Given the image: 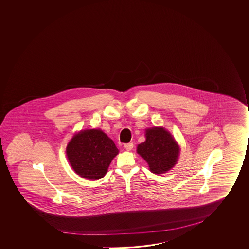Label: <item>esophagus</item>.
I'll use <instances>...</instances> for the list:
<instances>
[{
    "mask_svg": "<svg viewBox=\"0 0 249 249\" xmlns=\"http://www.w3.org/2000/svg\"><path fill=\"white\" fill-rule=\"evenodd\" d=\"M134 147V144L133 143H126V144H124V148L127 151H130L132 148Z\"/></svg>",
    "mask_w": 249,
    "mask_h": 249,
    "instance_id": "1",
    "label": "esophagus"
}]
</instances>
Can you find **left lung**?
<instances>
[{"mask_svg": "<svg viewBox=\"0 0 249 249\" xmlns=\"http://www.w3.org/2000/svg\"><path fill=\"white\" fill-rule=\"evenodd\" d=\"M137 153L147 161L152 173L163 174L175 166L179 147L163 127H153L146 130V141L138 145Z\"/></svg>", "mask_w": 249, "mask_h": 249, "instance_id": "8db88e82", "label": "left lung"}]
</instances>
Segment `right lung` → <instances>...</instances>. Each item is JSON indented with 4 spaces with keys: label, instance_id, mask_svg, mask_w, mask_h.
<instances>
[{
    "label": "right lung",
    "instance_id": "right-lung-1",
    "mask_svg": "<svg viewBox=\"0 0 249 249\" xmlns=\"http://www.w3.org/2000/svg\"><path fill=\"white\" fill-rule=\"evenodd\" d=\"M119 150L114 142L100 129L82 131L67 147L71 167L85 179H102Z\"/></svg>",
    "mask_w": 249,
    "mask_h": 249
}]
</instances>
